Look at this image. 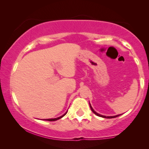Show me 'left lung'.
Wrapping results in <instances>:
<instances>
[{"label":"left lung","mask_w":149,"mask_h":149,"mask_svg":"<svg viewBox=\"0 0 149 149\" xmlns=\"http://www.w3.org/2000/svg\"><path fill=\"white\" fill-rule=\"evenodd\" d=\"M89 106H90V108H91V111H92L93 113H94L95 115L98 116V117H103V118H107V119H112V118H115V117H118V116L121 115H115V116H104V115H100V114H99V113H96V112H95V111H94V110L93 109V108L91 107V104H90V103H89Z\"/></svg>","instance_id":"obj_1"}]
</instances>
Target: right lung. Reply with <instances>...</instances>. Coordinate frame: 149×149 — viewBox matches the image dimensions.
<instances>
[{
	"mask_svg": "<svg viewBox=\"0 0 149 149\" xmlns=\"http://www.w3.org/2000/svg\"><path fill=\"white\" fill-rule=\"evenodd\" d=\"M67 112L68 111H66V113H65L64 115H62V116H60V117H57V118H54V119H43V120H45V121H57V120H58V119H61V118H62L63 117H64V116L66 115V114L67 113Z\"/></svg>",
	"mask_w": 149,
	"mask_h": 149,
	"instance_id": "add662e5",
	"label": "right lung"
}]
</instances>
